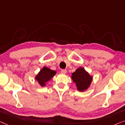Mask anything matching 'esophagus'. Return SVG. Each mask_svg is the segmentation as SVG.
<instances>
[{
  "mask_svg": "<svg viewBox=\"0 0 125 125\" xmlns=\"http://www.w3.org/2000/svg\"><path fill=\"white\" fill-rule=\"evenodd\" d=\"M61 73H62L65 74V73H66L67 70H61Z\"/></svg>",
  "mask_w": 125,
  "mask_h": 125,
  "instance_id": "esophagus-1",
  "label": "esophagus"
}]
</instances>
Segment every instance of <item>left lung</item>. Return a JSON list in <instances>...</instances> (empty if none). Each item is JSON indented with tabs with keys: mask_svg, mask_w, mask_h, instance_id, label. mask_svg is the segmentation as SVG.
<instances>
[{
	"mask_svg": "<svg viewBox=\"0 0 125 125\" xmlns=\"http://www.w3.org/2000/svg\"><path fill=\"white\" fill-rule=\"evenodd\" d=\"M72 79L76 83L78 90L83 92L88 88L92 83L93 78L83 68L80 67L72 73Z\"/></svg>",
	"mask_w": 125,
	"mask_h": 125,
	"instance_id": "1",
	"label": "left lung"
}]
</instances>
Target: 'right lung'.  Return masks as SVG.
Returning a JSON list of instances; mask_svg holds the SVG:
<instances>
[{
    "label": "right lung",
    "mask_w": 125,
    "mask_h": 125,
    "mask_svg": "<svg viewBox=\"0 0 125 125\" xmlns=\"http://www.w3.org/2000/svg\"><path fill=\"white\" fill-rule=\"evenodd\" d=\"M56 73L55 71L51 70L46 67L41 70L38 75L36 76V80L39 82L40 85L44 86L45 85V83L49 81Z\"/></svg>",
    "instance_id": "right-lung-1"
}]
</instances>
